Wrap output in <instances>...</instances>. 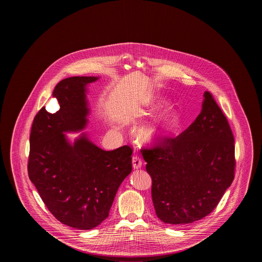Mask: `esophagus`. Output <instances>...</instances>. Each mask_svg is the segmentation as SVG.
<instances>
[{"label": "esophagus", "instance_id": "34e87169", "mask_svg": "<svg viewBox=\"0 0 262 262\" xmlns=\"http://www.w3.org/2000/svg\"><path fill=\"white\" fill-rule=\"evenodd\" d=\"M142 166V161L138 156H133V167L135 169H139Z\"/></svg>", "mask_w": 262, "mask_h": 262}]
</instances>
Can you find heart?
<instances>
[{
	"mask_svg": "<svg viewBox=\"0 0 262 262\" xmlns=\"http://www.w3.org/2000/svg\"><path fill=\"white\" fill-rule=\"evenodd\" d=\"M180 121L179 113L173 105H168L156 121L148 126H144L138 132V137L142 141L153 142L170 136Z\"/></svg>",
	"mask_w": 262,
	"mask_h": 262,
	"instance_id": "b5f03b06",
	"label": "heart"
}]
</instances>
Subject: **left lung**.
<instances>
[{"label": "left lung", "instance_id": "left-lung-1", "mask_svg": "<svg viewBox=\"0 0 262 262\" xmlns=\"http://www.w3.org/2000/svg\"><path fill=\"white\" fill-rule=\"evenodd\" d=\"M234 143L226 116L205 91L201 112L186 130L141 148L161 221L189 224L214 210L235 178Z\"/></svg>", "mask_w": 262, "mask_h": 262}]
</instances>
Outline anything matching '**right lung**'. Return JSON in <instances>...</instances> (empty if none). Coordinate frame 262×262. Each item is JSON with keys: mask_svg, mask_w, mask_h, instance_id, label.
<instances>
[{"mask_svg": "<svg viewBox=\"0 0 262 262\" xmlns=\"http://www.w3.org/2000/svg\"><path fill=\"white\" fill-rule=\"evenodd\" d=\"M96 76L62 79L53 91L60 110L43 107L30 133L28 176L48 210L62 224L90 230L108 216L118 188L132 172L133 149L124 145L105 151L84 134L71 144L63 133L88 124L86 85Z\"/></svg>", "mask_w": 262, "mask_h": 262, "instance_id": "1", "label": "right lung"}]
</instances>
